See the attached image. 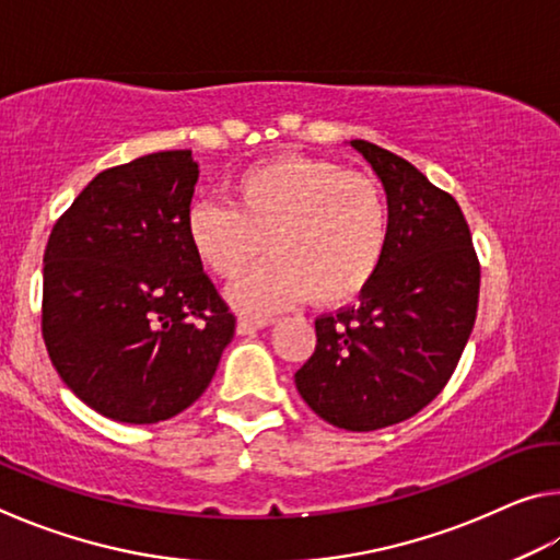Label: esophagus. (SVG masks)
<instances>
[{
  "mask_svg": "<svg viewBox=\"0 0 560 560\" xmlns=\"http://www.w3.org/2000/svg\"><path fill=\"white\" fill-rule=\"evenodd\" d=\"M271 324H273L271 318H240V320H236V334L252 336V334H257V330L267 328Z\"/></svg>",
  "mask_w": 560,
  "mask_h": 560,
  "instance_id": "obj_1",
  "label": "esophagus"
}]
</instances>
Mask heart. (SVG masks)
<instances>
[{"label": "heart", "instance_id": "1", "mask_svg": "<svg viewBox=\"0 0 560 560\" xmlns=\"http://www.w3.org/2000/svg\"><path fill=\"white\" fill-rule=\"evenodd\" d=\"M195 257L214 277L236 279L230 299L246 314H269L311 296L343 306L371 287L383 267L390 222L371 177L328 160L287 155L242 170L230 205L197 202L185 220Z\"/></svg>", "mask_w": 560, "mask_h": 560}]
</instances>
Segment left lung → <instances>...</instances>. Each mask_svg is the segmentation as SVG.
<instances>
[{"mask_svg":"<svg viewBox=\"0 0 560 560\" xmlns=\"http://www.w3.org/2000/svg\"><path fill=\"white\" fill-rule=\"evenodd\" d=\"M387 195L383 267L355 306L316 318L293 381L311 410L350 432L390 428L430 405L477 318L479 261L457 200L368 140H350Z\"/></svg>","mask_w":560,"mask_h":560,"instance_id":"left-lung-1","label":"left lung"}]
</instances>
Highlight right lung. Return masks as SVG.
Wrapping results in <instances>:
<instances>
[{
    "label": "right lung",
    "mask_w": 560,
    "mask_h": 560,
    "mask_svg": "<svg viewBox=\"0 0 560 560\" xmlns=\"http://www.w3.org/2000/svg\"><path fill=\"white\" fill-rule=\"evenodd\" d=\"M197 177L192 150L103 170L46 244V350L73 395L116 422L187 410L234 338V316L187 242Z\"/></svg>",
    "instance_id": "right-lung-1"
}]
</instances>
